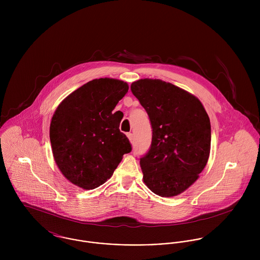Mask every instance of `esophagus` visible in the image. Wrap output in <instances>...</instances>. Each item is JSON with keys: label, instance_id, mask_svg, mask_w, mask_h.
<instances>
[{"label": "esophagus", "instance_id": "1", "mask_svg": "<svg viewBox=\"0 0 260 260\" xmlns=\"http://www.w3.org/2000/svg\"><path fill=\"white\" fill-rule=\"evenodd\" d=\"M127 137H128L129 141L132 143L133 142V134L132 133H127Z\"/></svg>", "mask_w": 260, "mask_h": 260}]
</instances>
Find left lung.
<instances>
[{"instance_id": "8db88e82", "label": "left lung", "mask_w": 260, "mask_h": 260, "mask_svg": "<svg viewBox=\"0 0 260 260\" xmlns=\"http://www.w3.org/2000/svg\"><path fill=\"white\" fill-rule=\"evenodd\" d=\"M131 91L152 126L151 147L140 158L143 181L161 197L179 195L198 179L207 164L209 117L197 97L159 79L135 81Z\"/></svg>"}]
</instances>
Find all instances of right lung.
<instances>
[{
  "mask_svg": "<svg viewBox=\"0 0 260 260\" xmlns=\"http://www.w3.org/2000/svg\"><path fill=\"white\" fill-rule=\"evenodd\" d=\"M126 82L94 79L68 95L50 124V141L61 173L74 185L90 190L104 184L131 145L113 113L128 92Z\"/></svg>",
  "mask_w": 260,
  "mask_h": 260,
  "instance_id": "obj_1",
  "label": "right lung"
}]
</instances>
